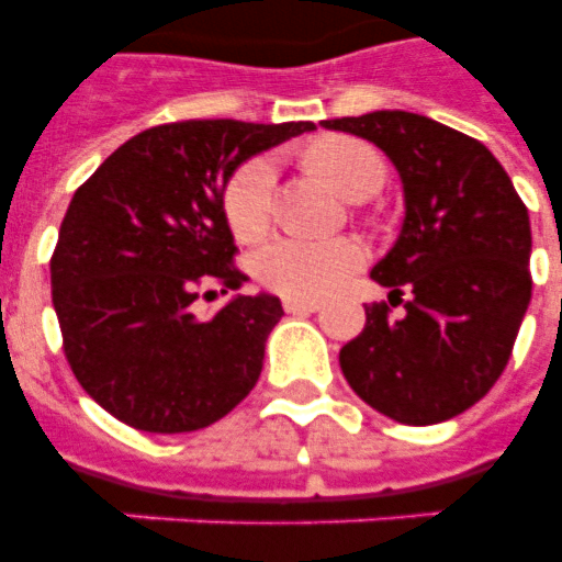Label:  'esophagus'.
Instances as JSON below:
<instances>
[{
	"mask_svg": "<svg viewBox=\"0 0 562 562\" xmlns=\"http://www.w3.org/2000/svg\"><path fill=\"white\" fill-rule=\"evenodd\" d=\"M282 306L289 315H300V312H317L321 308V300H306V297H285Z\"/></svg>",
	"mask_w": 562,
	"mask_h": 562,
	"instance_id": "34e87169",
	"label": "esophagus"
}]
</instances>
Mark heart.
<instances>
[{"label":"heart","instance_id":"obj_1","mask_svg":"<svg viewBox=\"0 0 562 562\" xmlns=\"http://www.w3.org/2000/svg\"><path fill=\"white\" fill-rule=\"evenodd\" d=\"M308 166L324 175L344 198L364 201L384 180L382 157L368 143L350 136H324L306 151ZM273 162L256 157L229 178L224 192V215L241 241H256L271 227L273 215ZM361 262V250L350 238L306 241V238H273L256 254V277L268 289L289 297H321L341 285Z\"/></svg>","mask_w":562,"mask_h":562}]
</instances>
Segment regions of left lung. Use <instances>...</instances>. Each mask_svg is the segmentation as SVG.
Wrapping results in <instances>:
<instances>
[{"label": "left lung", "instance_id": "left-lung-1", "mask_svg": "<svg viewBox=\"0 0 562 562\" xmlns=\"http://www.w3.org/2000/svg\"><path fill=\"white\" fill-rule=\"evenodd\" d=\"M324 127L384 151L405 201L400 236L370 271L405 312L393 321L384 303L364 306L368 324L338 356L344 375L405 426L458 417L507 368L531 303L522 198L479 139L419 113L375 110Z\"/></svg>", "mask_w": 562, "mask_h": 562}]
</instances>
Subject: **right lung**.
<instances>
[{"mask_svg":"<svg viewBox=\"0 0 562 562\" xmlns=\"http://www.w3.org/2000/svg\"><path fill=\"white\" fill-rule=\"evenodd\" d=\"M312 122L198 119L119 145L75 192L52 256V303L75 379L127 426L180 435L212 426L254 391L282 317L273 294H233L210 317L212 280L238 289L224 192L241 162Z\"/></svg>","mask_w":562,"mask_h":562,"instance_id":"add662e5","label":"right lung"}]
</instances>
